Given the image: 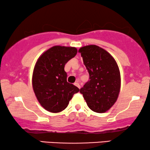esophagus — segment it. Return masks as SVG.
<instances>
[{
    "mask_svg": "<svg viewBox=\"0 0 150 150\" xmlns=\"http://www.w3.org/2000/svg\"><path fill=\"white\" fill-rule=\"evenodd\" d=\"M74 85L76 86V87L78 88H79V89H81V85H80V84L78 83V82H76V83H74Z\"/></svg>",
    "mask_w": 150,
    "mask_h": 150,
    "instance_id": "1",
    "label": "esophagus"
}]
</instances>
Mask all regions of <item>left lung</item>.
Listing matches in <instances>:
<instances>
[{
    "label": "left lung",
    "instance_id": "left-lung-1",
    "mask_svg": "<svg viewBox=\"0 0 150 150\" xmlns=\"http://www.w3.org/2000/svg\"><path fill=\"white\" fill-rule=\"evenodd\" d=\"M79 52L89 74V81L80 92L90 109L105 112L115 103L120 91L118 65L107 51L96 45L82 47Z\"/></svg>",
    "mask_w": 150,
    "mask_h": 150
}]
</instances>
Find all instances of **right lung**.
<instances>
[{"mask_svg":"<svg viewBox=\"0 0 150 150\" xmlns=\"http://www.w3.org/2000/svg\"><path fill=\"white\" fill-rule=\"evenodd\" d=\"M76 53L74 47L54 46L37 61L33 73V88L39 102L49 112L62 111L74 94L79 91L77 87L67 83L64 70L65 65Z\"/></svg>","mask_w":150,"mask_h":150,"instance_id":"add662e5","label":"right lung"}]
</instances>
